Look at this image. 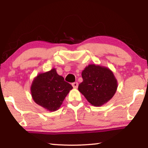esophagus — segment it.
<instances>
[{
  "instance_id": "obj_1",
  "label": "esophagus",
  "mask_w": 148,
  "mask_h": 148,
  "mask_svg": "<svg viewBox=\"0 0 148 148\" xmlns=\"http://www.w3.org/2000/svg\"><path fill=\"white\" fill-rule=\"evenodd\" d=\"M72 86H73L74 88L76 89L77 88V87H78V83L77 82H74V83H72Z\"/></svg>"
}]
</instances>
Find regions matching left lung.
Wrapping results in <instances>:
<instances>
[{
  "label": "left lung",
  "mask_w": 148,
  "mask_h": 148,
  "mask_svg": "<svg viewBox=\"0 0 148 148\" xmlns=\"http://www.w3.org/2000/svg\"><path fill=\"white\" fill-rule=\"evenodd\" d=\"M82 76L83 82L79 85V91L93 106H102L116 93L117 79L106 67L89 64L82 71Z\"/></svg>",
  "instance_id": "obj_1"
}]
</instances>
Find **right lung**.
<instances>
[{
	"label": "right lung",
	"mask_w": 148,
	"mask_h": 148,
	"mask_svg": "<svg viewBox=\"0 0 148 148\" xmlns=\"http://www.w3.org/2000/svg\"><path fill=\"white\" fill-rule=\"evenodd\" d=\"M73 88L57 73L56 69L39 74L32 82L31 92L37 104L50 112L58 110L65 97Z\"/></svg>",
	"instance_id": "obj_1"
}]
</instances>
